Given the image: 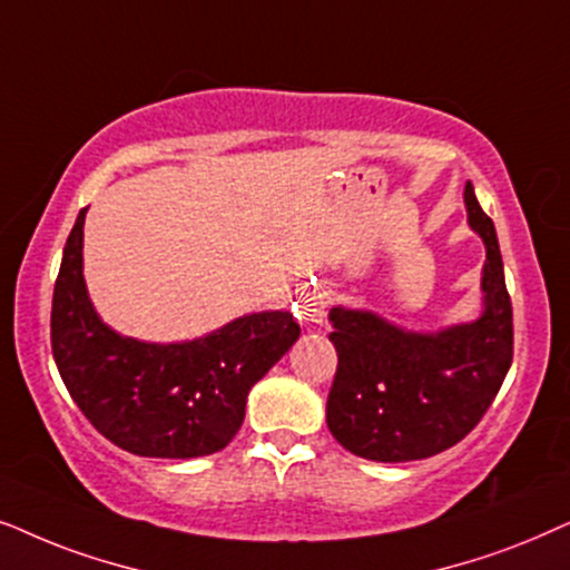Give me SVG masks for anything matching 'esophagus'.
<instances>
[{
    "mask_svg": "<svg viewBox=\"0 0 570 570\" xmlns=\"http://www.w3.org/2000/svg\"><path fill=\"white\" fill-rule=\"evenodd\" d=\"M325 307H328V294L315 286V289H307L299 297L297 317L307 325H321L325 321Z\"/></svg>",
    "mask_w": 570,
    "mask_h": 570,
    "instance_id": "esophagus-1",
    "label": "esophagus"
}]
</instances>
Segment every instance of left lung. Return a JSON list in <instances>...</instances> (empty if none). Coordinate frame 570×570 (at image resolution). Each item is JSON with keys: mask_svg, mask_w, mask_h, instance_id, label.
<instances>
[{"mask_svg": "<svg viewBox=\"0 0 570 570\" xmlns=\"http://www.w3.org/2000/svg\"><path fill=\"white\" fill-rule=\"evenodd\" d=\"M464 200L469 224L484 239V313L440 333H409L364 309H331L338 354L325 404L333 438L370 461H416L464 440L498 396L513 362V309L505 289L495 226Z\"/></svg>", "mask_w": 570, "mask_h": 570, "instance_id": "8db88e82", "label": "left lung"}]
</instances>
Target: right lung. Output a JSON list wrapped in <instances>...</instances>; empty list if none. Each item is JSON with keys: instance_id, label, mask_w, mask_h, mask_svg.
I'll use <instances>...</instances> for the list:
<instances>
[{"instance_id": "obj_1", "label": "right lung", "mask_w": 570, "mask_h": 570, "mask_svg": "<svg viewBox=\"0 0 570 570\" xmlns=\"http://www.w3.org/2000/svg\"><path fill=\"white\" fill-rule=\"evenodd\" d=\"M82 208L67 237L51 299V352L88 422L148 459H195L226 449L247 393L289 346V313H255L185 344H146L101 323L82 281Z\"/></svg>"}]
</instances>
